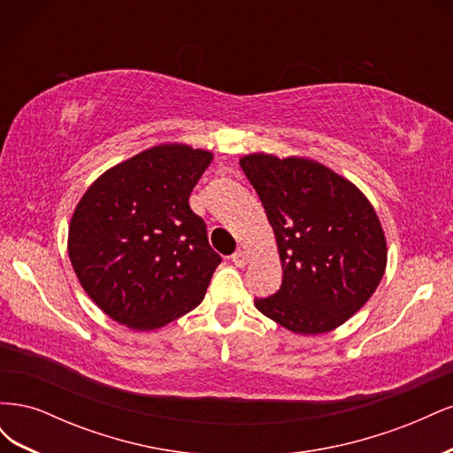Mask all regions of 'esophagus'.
Wrapping results in <instances>:
<instances>
[{
	"mask_svg": "<svg viewBox=\"0 0 453 453\" xmlns=\"http://www.w3.org/2000/svg\"><path fill=\"white\" fill-rule=\"evenodd\" d=\"M230 258H232V263H234V265L240 266V268L248 265V253H245L243 250H238Z\"/></svg>",
	"mask_w": 453,
	"mask_h": 453,
	"instance_id": "1",
	"label": "esophagus"
}]
</instances>
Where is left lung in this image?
<instances>
[{
	"label": "left lung",
	"mask_w": 453,
	"mask_h": 453,
	"mask_svg": "<svg viewBox=\"0 0 453 453\" xmlns=\"http://www.w3.org/2000/svg\"><path fill=\"white\" fill-rule=\"evenodd\" d=\"M240 166L265 205L283 268L280 291L257 298V310L296 334L334 331L386 272L388 243L372 203L311 158L253 153Z\"/></svg>",
	"instance_id": "obj_1"
}]
</instances>
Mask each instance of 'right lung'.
Segmentation results:
<instances>
[{"label": "right lung", "instance_id": "right-lung-1", "mask_svg": "<svg viewBox=\"0 0 453 453\" xmlns=\"http://www.w3.org/2000/svg\"><path fill=\"white\" fill-rule=\"evenodd\" d=\"M213 153L162 143L104 172L67 234L75 276L113 321L155 331L195 310L221 263L188 205Z\"/></svg>", "mask_w": 453, "mask_h": 453}]
</instances>
